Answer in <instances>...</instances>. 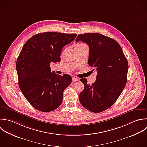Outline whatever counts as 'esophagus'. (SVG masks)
I'll return each mask as SVG.
<instances>
[{"label": "esophagus", "instance_id": "obj_1", "mask_svg": "<svg viewBox=\"0 0 147 147\" xmlns=\"http://www.w3.org/2000/svg\"><path fill=\"white\" fill-rule=\"evenodd\" d=\"M72 80H73V81H74V82L78 81H79L78 78H76V77H72Z\"/></svg>", "mask_w": 147, "mask_h": 147}]
</instances>
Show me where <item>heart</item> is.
Wrapping results in <instances>:
<instances>
[{"label": "heart", "instance_id": "obj_1", "mask_svg": "<svg viewBox=\"0 0 147 147\" xmlns=\"http://www.w3.org/2000/svg\"><path fill=\"white\" fill-rule=\"evenodd\" d=\"M84 44H82V43H78L77 44L76 46H81V45H84Z\"/></svg>", "mask_w": 147, "mask_h": 147}]
</instances>
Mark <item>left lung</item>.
<instances>
[{
    "label": "left lung",
    "instance_id": "1",
    "mask_svg": "<svg viewBox=\"0 0 147 147\" xmlns=\"http://www.w3.org/2000/svg\"><path fill=\"white\" fill-rule=\"evenodd\" d=\"M80 40L89 45L88 64L97 74L92 85L87 84L85 78L80 80L84 89L79 100L86 109L100 113L110 108L123 91L127 81L128 61L114 39L93 32L79 34L76 41Z\"/></svg>",
    "mask_w": 147,
    "mask_h": 147
}]
</instances>
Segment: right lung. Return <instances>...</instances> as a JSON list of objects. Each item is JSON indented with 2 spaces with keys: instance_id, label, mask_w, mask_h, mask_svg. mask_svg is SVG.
I'll return each mask as SVG.
<instances>
[{
  "instance_id": "add662e5",
  "label": "right lung",
  "mask_w": 147,
  "mask_h": 147,
  "mask_svg": "<svg viewBox=\"0 0 147 147\" xmlns=\"http://www.w3.org/2000/svg\"><path fill=\"white\" fill-rule=\"evenodd\" d=\"M76 34L57 32L39 33L23 45L16 69L20 90L38 111L49 112L58 108L63 93L70 84V75L51 71V62H59L63 47L74 40Z\"/></svg>"
}]
</instances>
